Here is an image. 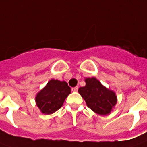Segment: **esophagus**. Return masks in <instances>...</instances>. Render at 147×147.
Here are the masks:
<instances>
[{
  "instance_id": "obj_1",
  "label": "esophagus",
  "mask_w": 147,
  "mask_h": 147,
  "mask_svg": "<svg viewBox=\"0 0 147 147\" xmlns=\"http://www.w3.org/2000/svg\"><path fill=\"white\" fill-rule=\"evenodd\" d=\"M71 90H72V92H78V87H74V88H71Z\"/></svg>"
}]
</instances>
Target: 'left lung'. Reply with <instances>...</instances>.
<instances>
[{
  "instance_id": "obj_1",
  "label": "left lung",
  "mask_w": 147,
  "mask_h": 147,
  "mask_svg": "<svg viewBox=\"0 0 147 147\" xmlns=\"http://www.w3.org/2000/svg\"><path fill=\"white\" fill-rule=\"evenodd\" d=\"M86 85L78 89V92L86 102L87 106L95 113L107 115L117 103V96L95 78H86Z\"/></svg>"
}]
</instances>
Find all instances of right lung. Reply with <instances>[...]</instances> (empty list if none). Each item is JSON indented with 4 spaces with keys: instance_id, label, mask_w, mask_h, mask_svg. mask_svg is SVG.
Instances as JSON below:
<instances>
[{
    "instance_id": "right-lung-1",
    "label": "right lung",
    "mask_w": 147,
    "mask_h": 147,
    "mask_svg": "<svg viewBox=\"0 0 147 147\" xmlns=\"http://www.w3.org/2000/svg\"><path fill=\"white\" fill-rule=\"evenodd\" d=\"M70 93V88L66 81L51 79L36 96L37 106L45 114H51L63 106Z\"/></svg>"
}]
</instances>
